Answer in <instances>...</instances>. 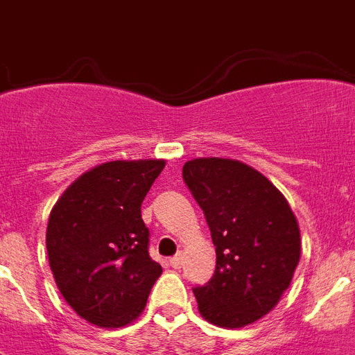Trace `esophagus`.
<instances>
[{"instance_id":"1","label":"esophagus","mask_w":355,"mask_h":355,"mask_svg":"<svg viewBox=\"0 0 355 355\" xmlns=\"http://www.w3.org/2000/svg\"><path fill=\"white\" fill-rule=\"evenodd\" d=\"M182 259H184V254L178 252L177 256H173V258L169 259V265H171L173 269H180V265H182Z\"/></svg>"}]
</instances>
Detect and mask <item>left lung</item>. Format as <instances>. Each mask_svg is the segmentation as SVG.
<instances>
[{
	"label": "left lung",
	"instance_id": "left-lung-1",
	"mask_svg": "<svg viewBox=\"0 0 355 355\" xmlns=\"http://www.w3.org/2000/svg\"><path fill=\"white\" fill-rule=\"evenodd\" d=\"M182 177L205 211L216 272L195 287L199 313L221 328L252 324L275 308L300 259V228L269 178L239 160L195 158Z\"/></svg>",
	"mask_w": 355,
	"mask_h": 355
}]
</instances>
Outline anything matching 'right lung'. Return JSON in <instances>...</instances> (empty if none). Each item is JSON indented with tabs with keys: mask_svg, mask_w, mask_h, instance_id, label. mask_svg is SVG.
Here are the masks:
<instances>
[{
	"mask_svg": "<svg viewBox=\"0 0 355 355\" xmlns=\"http://www.w3.org/2000/svg\"><path fill=\"white\" fill-rule=\"evenodd\" d=\"M166 160H114L83 173L49 214V267L64 300L101 328L138 319L162 275L141 202Z\"/></svg>",
	"mask_w": 355,
	"mask_h": 355,
	"instance_id": "obj_1",
	"label": "right lung"
}]
</instances>
